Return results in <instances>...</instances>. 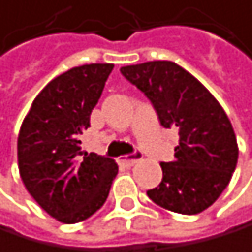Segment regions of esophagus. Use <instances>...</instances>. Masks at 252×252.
<instances>
[{
  "mask_svg": "<svg viewBox=\"0 0 252 252\" xmlns=\"http://www.w3.org/2000/svg\"><path fill=\"white\" fill-rule=\"evenodd\" d=\"M142 158V154L140 153H133V154H130V156H124L119 161L124 164V166H134V164L139 161Z\"/></svg>",
  "mask_w": 252,
  "mask_h": 252,
  "instance_id": "34e87169",
  "label": "esophagus"
}]
</instances>
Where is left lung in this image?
I'll use <instances>...</instances> for the list:
<instances>
[{
    "mask_svg": "<svg viewBox=\"0 0 252 252\" xmlns=\"http://www.w3.org/2000/svg\"><path fill=\"white\" fill-rule=\"evenodd\" d=\"M121 74L151 101L163 127L178 133L174 160L160 163L161 183L147 195L166 210L201 213L228 186L237 164V140L227 113L174 62L124 66Z\"/></svg>",
    "mask_w": 252,
    "mask_h": 252,
    "instance_id": "left-lung-1",
    "label": "left lung"
}]
</instances>
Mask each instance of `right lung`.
I'll use <instances>...</instances> for the list:
<instances>
[{"instance_id": "add662e5", "label": "right lung", "mask_w": 252, "mask_h": 252, "mask_svg": "<svg viewBox=\"0 0 252 252\" xmlns=\"http://www.w3.org/2000/svg\"><path fill=\"white\" fill-rule=\"evenodd\" d=\"M113 69L112 63L72 67L34 98L18 136L25 189L63 224H77L102 207L118 174L113 158L83 153L80 136Z\"/></svg>"}]
</instances>
